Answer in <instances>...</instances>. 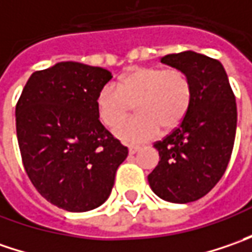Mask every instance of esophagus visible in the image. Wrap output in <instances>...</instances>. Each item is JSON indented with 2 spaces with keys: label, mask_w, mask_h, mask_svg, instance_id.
I'll return each mask as SVG.
<instances>
[{
  "label": "esophagus",
  "mask_w": 252,
  "mask_h": 252,
  "mask_svg": "<svg viewBox=\"0 0 252 252\" xmlns=\"http://www.w3.org/2000/svg\"><path fill=\"white\" fill-rule=\"evenodd\" d=\"M137 151H140V147H139V146H129V153H130V154H136Z\"/></svg>",
  "instance_id": "34e87169"
}]
</instances>
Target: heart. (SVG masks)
Returning a JSON list of instances; mask_svg holds the SVG:
<instances>
[{
	"label": "heart",
	"mask_w": 252,
	"mask_h": 252,
	"mask_svg": "<svg viewBox=\"0 0 252 252\" xmlns=\"http://www.w3.org/2000/svg\"><path fill=\"white\" fill-rule=\"evenodd\" d=\"M192 103L190 81L179 70L137 67L123 74L118 88L105 85L95 99L96 116L102 125L113 127L125 121L136 106L139 116L115 127L119 140L137 144L151 140L160 130L178 129Z\"/></svg>",
	"instance_id": "b5f03b06"
}]
</instances>
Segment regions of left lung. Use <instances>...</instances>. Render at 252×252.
Returning a JSON list of instances; mask_svg holds the SVG:
<instances>
[{"instance_id":"1","label":"left lung","mask_w":252,"mask_h":252,"mask_svg":"<svg viewBox=\"0 0 252 252\" xmlns=\"http://www.w3.org/2000/svg\"><path fill=\"white\" fill-rule=\"evenodd\" d=\"M161 63L187 74L192 103L178 129L154 144L160 161L147 179L158 198L188 203L205 196L227 168L237 127L236 98L215 59L182 52L161 57Z\"/></svg>"}]
</instances>
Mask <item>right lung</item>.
Here are the masks:
<instances>
[{
  "label": "right lung",
  "instance_id": "1",
  "mask_svg": "<svg viewBox=\"0 0 252 252\" xmlns=\"http://www.w3.org/2000/svg\"><path fill=\"white\" fill-rule=\"evenodd\" d=\"M112 74L65 62L34 71L16 103L24 167L37 192L68 212H88L109 198L127 149L103 127L95 99Z\"/></svg>",
  "mask_w": 252,
  "mask_h": 252
}]
</instances>
